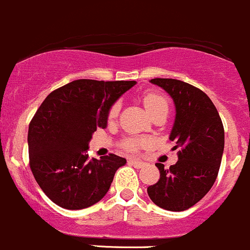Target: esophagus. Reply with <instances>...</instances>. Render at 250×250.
I'll list each match as a JSON object with an SVG mask.
<instances>
[{
	"instance_id": "1",
	"label": "esophagus",
	"mask_w": 250,
	"mask_h": 250,
	"mask_svg": "<svg viewBox=\"0 0 250 250\" xmlns=\"http://www.w3.org/2000/svg\"><path fill=\"white\" fill-rule=\"evenodd\" d=\"M128 164H130L131 166L136 167V168H142L144 166V163H142L141 160H137V159H130V160H128Z\"/></svg>"
}]
</instances>
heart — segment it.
Listing matches in <instances>:
<instances>
[{
    "label": "heart",
    "instance_id": "b5f03b06",
    "mask_svg": "<svg viewBox=\"0 0 250 250\" xmlns=\"http://www.w3.org/2000/svg\"><path fill=\"white\" fill-rule=\"evenodd\" d=\"M143 100V104L144 107L146 108L150 114L155 113L156 110L161 109V108H168V101H167L166 97L164 95L158 94V92H146V94L142 96ZM120 112V102L117 101L109 107L108 109V119L109 120H114L115 118L118 117ZM146 144V141L142 140V138H137V137H131L125 140L124 142L122 143L123 149L126 151H130V153H136L141 146H143Z\"/></svg>",
    "mask_w": 250,
    "mask_h": 250
}]
</instances>
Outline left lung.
I'll use <instances>...</instances> for the list:
<instances>
[{"label":"left lung","mask_w":250,"mask_h":250,"mask_svg":"<svg viewBox=\"0 0 250 250\" xmlns=\"http://www.w3.org/2000/svg\"><path fill=\"white\" fill-rule=\"evenodd\" d=\"M176 104L169 140L179 148L178 161L160 171V179L148 187L150 200L173 212L189 209L207 194L218 177L224 151V126L212 100L199 87L178 79L154 78Z\"/></svg>","instance_id":"1"}]
</instances>
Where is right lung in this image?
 I'll return each mask as SVG.
<instances>
[{
  "mask_svg": "<svg viewBox=\"0 0 250 250\" xmlns=\"http://www.w3.org/2000/svg\"><path fill=\"white\" fill-rule=\"evenodd\" d=\"M135 84L78 79L51 91L42 102L29 125V164L54 203L83 209L107 194L126 159L115 154L89 159L85 151L92 133L107 126L109 107Z\"/></svg>",
  "mask_w": 250,
  "mask_h": 250,
  "instance_id": "1",
  "label": "right lung"
}]
</instances>
